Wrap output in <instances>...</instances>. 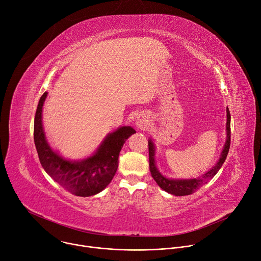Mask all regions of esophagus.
Returning a JSON list of instances; mask_svg holds the SVG:
<instances>
[{
  "mask_svg": "<svg viewBox=\"0 0 261 261\" xmlns=\"http://www.w3.org/2000/svg\"><path fill=\"white\" fill-rule=\"evenodd\" d=\"M150 121L147 120V118H145L144 116H140L137 120H136V126L138 129L140 130H146L150 128Z\"/></svg>",
  "mask_w": 261,
  "mask_h": 261,
  "instance_id": "34e87169",
  "label": "esophagus"
}]
</instances>
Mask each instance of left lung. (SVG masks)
<instances>
[{
  "instance_id": "1",
  "label": "left lung",
  "mask_w": 261,
  "mask_h": 261,
  "mask_svg": "<svg viewBox=\"0 0 261 261\" xmlns=\"http://www.w3.org/2000/svg\"><path fill=\"white\" fill-rule=\"evenodd\" d=\"M226 113H227V121H226L227 138H226L224 147H223V151L221 153V157L217 162V164L200 177L189 178V179H170L163 176L158 171L155 163V145L151 139H148V159H150L151 174L161 189L175 196L190 195L194 193L196 190H198L201 186L206 184L211 178H213L217 174V172L219 171L223 163L225 162V159L227 157L229 147H230V113L228 108L226 109Z\"/></svg>"
}]
</instances>
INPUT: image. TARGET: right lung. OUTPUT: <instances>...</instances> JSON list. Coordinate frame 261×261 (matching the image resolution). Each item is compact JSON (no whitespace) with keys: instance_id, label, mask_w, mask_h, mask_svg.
Listing matches in <instances>:
<instances>
[{"instance_id":"right-lung-1","label":"right lung","mask_w":261,"mask_h":261,"mask_svg":"<svg viewBox=\"0 0 261 261\" xmlns=\"http://www.w3.org/2000/svg\"><path fill=\"white\" fill-rule=\"evenodd\" d=\"M46 96V92L41 96L34 121V141L42 167L71 194L88 197L101 192L115 176L122 146L135 130L127 126L121 127L106 136L93 156L82 161L66 160L51 150L45 138L42 107Z\"/></svg>"}]
</instances>
